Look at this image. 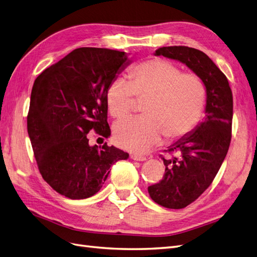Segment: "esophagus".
Listing matches in <instances>:
<instances>
[{"instance_id": "obj_1", "label": "esophagus", "mask_w": 257, "mask_h": 257, "mask_svg": "<svg viewBox=\"0 0 257 257\" xmlns=\"http://www.w3.org/2000/svg\"><path fill=\"white\" fill-rule=\"evenodd\" d=\"M131 159L134 160V161H146V158L145 157H142V155H137V154H132L131 155Z\"/></svg>"}]
</instances>
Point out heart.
I'll use <instances>...</instances> for the list:
<instances>
[{
  "mask_svg": "<svg viewBox=\"0 0 257 257\" xmlns=\"http://www.w3.org/2000/svg\"><path fill=\"white\" fill-rule=\"evenodd\" d=\"M135 96L146 98L145 115L116 123L113 139L123 149L144 153L164 136L174 141L196 127L204 113L207 89L197 74L182 72L169 60L153 58L132 69L130 80L116 77L111 81L106 102L112 118H124L133 110Z\"/></svg>",
  "mask_w": 257,
  "mask_h": 257,
  "instance_id": "obj_1",
  "label": "heart"
}]
</instances>
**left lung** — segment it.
I'll return each mask as SVG.
<instances>
[{
  "label": "left lung",
  "mask_w": 257,
  "mask_h": 257,
  "mask_svg": "<svg viewBox=\"0 0 257 257\" xmlns=\"http://www.w3.org/2000/svg\"><path fill=\"white\" fill-rule=\"evenodd\" d=\"M155 56L178 60L206 84V118L165 150L163 179L148 188L155 203L182 209L195 201L212 183L226 157L231 139L232 93L228 80L206 53L186 46L161 47ZM177 153L175 157L172 154Z\"/></svg>",
  "instance_id": "8db88e82"
}]
</instances>
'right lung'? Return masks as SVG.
<instances>
[{
	"instance_id": "obj_1",
	"label": "right lung",
	"mask_w": 257,
	"mask_h": 257,
	"mask_svg": "<svg viewBox=\"0 0 257 257\" xmlns=\"http://www.w3.org/2000/svg\"><path fill=\"white\" fill-rule=\"evenodd\" d=\"M131 63L124 51L81 47L46 68L34 81L28 133L44 180L61 195L84 199L102 188L110 166L128 153L105 143L89 146L94 131L107 138L106 92Z\"/></svg>"
}]
</instances>
